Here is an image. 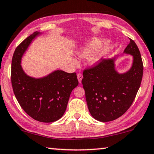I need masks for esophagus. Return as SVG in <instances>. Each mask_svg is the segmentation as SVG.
Returning <instances> with one entry per match:
<instances>
[{
    "instance_id": "obj_1",
    "label": "esophagus",
    "mask_w": 154,
    "mask_h": 154,
    "mask_svg": "<svg viewBox=\"0 0 154 154\" xmlns=\"http://www.w3.org/2000/svg\"><path fill=\"white\" fill-rule=\"evenodd\" d=\"M77 79H78V81H79V83H80L81 82H82V80L83 79V75L81 73H78L77 74Z\"/></svg>"
}]
</instances>
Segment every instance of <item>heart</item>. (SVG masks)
<instances>
[{"instance_id": "heart-1", "label": "heart", "mask_w": 154, "mask_h": 154, "mask_svg": "<svg viewBox=\"0 0 154 154\" xmlns=\"http://www.w3.org/2000/svg\"><path fill=\"white\" fill-rule=\"evenodd\" d=\"M101 43H102L101 38L96 37L93 38L82 49H80L78 51V56L82 58H88L90 56L89 60L90 64L91 65L96 64L100 60V58H102L104 54L105 53L109 45V42L108 41H105L102 44ZM100 44L101 45L95 52V50ZM94 52H95L94 53H93ZM73 62L76 63V62L75 60H73Z\"/></svg>"}]
</instances>
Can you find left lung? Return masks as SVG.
Here are the masks:
<instances>
[{"label":"left lung","instance_id":"1","mask_svg":"<svg viewBox=\"0 0 154 154\" xmlns=\"http://www.w3.org/2000/svg\"><path fill=\"white\" fill-rule=\"evenodd\" d=\"M124 54L132 56L128 71L119 73L116 69L119 56L102 59L91 69L83 71L82 83L88 109L96 120H115L125 113L133 103L141 83L143 65L139 49L133 40Z\"/></svg>","mask_w":154,"mask_h":154}]
</instances>
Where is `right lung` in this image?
Instances as JSON below:
<instances>
[{
	"instance_id": "1",
	"label": "right lung",
	"mask_w": 154,
	"mask_h": 154,
	"mask_svg": "<svg viewBox=\"0 0 154 154\" xmlns=\"http://www.w3.org/2000/svg\"><path fill=\"white\" fill-rule=\"evenodd\" d=\"M41 34L35 32L15 49L11 62V83L15 97L26 113L35 120L50 123L63 116L72 90L79 82L75 72L68 73L61 70L39 78L24 72L21 66L22 57Z\"/></svg>"
}]
</instances>
